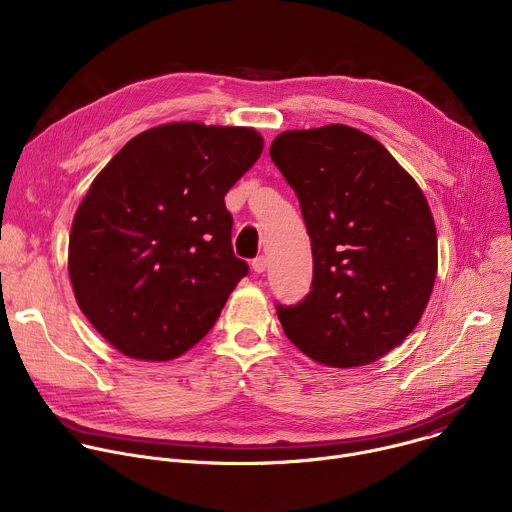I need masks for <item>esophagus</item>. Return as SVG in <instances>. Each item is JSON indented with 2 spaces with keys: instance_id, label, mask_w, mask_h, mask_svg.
Instances as JSON below:
<instances>
[{
  "instance_id": "34e87169",
  "label": "esophagus",
  "mask_w": 512,
  "mask_h": 512,
  "mask_svg": "<svg viewBox=\"0 0 512 512\" xmlns=\"http://www.w3.org/2000/svg\"><path fill=\"white\" fill-rule=\"evenodd\" d=\"M251 269L255 271V273H263L265 269H267V259L263 257V255H259V257H255L253 261H251Z\"/></svg>"
}]
</instances>
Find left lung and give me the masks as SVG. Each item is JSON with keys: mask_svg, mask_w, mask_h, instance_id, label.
Returning a JSON list of instances; mask_svg holds the SVG:
<instances>
[{"mask_svg": "<svg viewBox=\"0 0 512 512\" xmlns=\"http://www.w3.org/2000/svg\"><path fill=\"white\" fill-rule=\"evenodd\" d=\"M269 156L296 190L312 241L310 294L277 306L285 336L336 369L375 362L417 326L437 273V235L417 182L348 125L279 133Z\"/></svg>", "mask_w": 512, "mask_h": 512, "instance_id": "8db88e82", "label": "left lung"}]
</instances>
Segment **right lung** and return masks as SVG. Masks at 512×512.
Here are the masks:
<instances>
[{"label":"right lung","instance_id":"add662e5","mask_svg":"<svg viewBox=\"0 0 512 512\" xmlns=\"http://www.w3.org/2000/svg\"><path fill=\"white\" fill-rule=\"evenodd\" d=\"M251 127L166 123L129 139L93 180L68 239V275L95 330L139 360L202 340L249 265L225 194L257 162Z\"/></svg>","mask_w":512,"mask_h":512}]
</instances>
